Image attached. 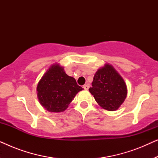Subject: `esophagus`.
I'll return each mask as SVG.
<instances>
[{
    "mask_svg": "<svg viewBox=\"0 0 158 158\" xmlns=\"http://www.w3.org/2000/svg\"><path fill=\"white\" fill-rule=\"evenodd\" d=\"M89 87H90V85H88V84H85V85H83V88L85 90H88V88H89Z\"/></svg>",
    "mask_w": 158,
    "mask_h": 158,
    "instance_id": "esophagus-1",
    "label": "esophagus"
}]
</instances>
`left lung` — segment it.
I'll list each match as a JSON object with an SVG mask.
<instances>
[{"label": "left lung", "instance_id": "8db88e82", "mask_svg": "<svg viewBox=\"0 0 158 158\" xmlns=\"http://www.w3.org/2000/svg\"><path fill=\"white\" fill-rule=\"evenodd\" d=\"M89 91L96 102L108 111L118 109L127 94L124 80L109 64L97 70Z\"/></svg>", "mask_w": 158, "mask_h": 158}]
</instances>
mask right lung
<instances>
[{
    "instance_id": "add662e5",
    "label": "right lung",
    "mask_w": 158,
    "mask_h": 158,
    "mask_svg": "<svg viewBox=\"0 0 158 158\" xmlns=\"http://www.w3.org/2000/svg\"><path fill=\"white\" fill-rule=\"evenodd\" d=\"M39 101L44 109L51 112L63 111L75 95L83 88L74 77L68 76L59 64H53L44 73L37 85Z\"/></svg>"
}]
</instances>
